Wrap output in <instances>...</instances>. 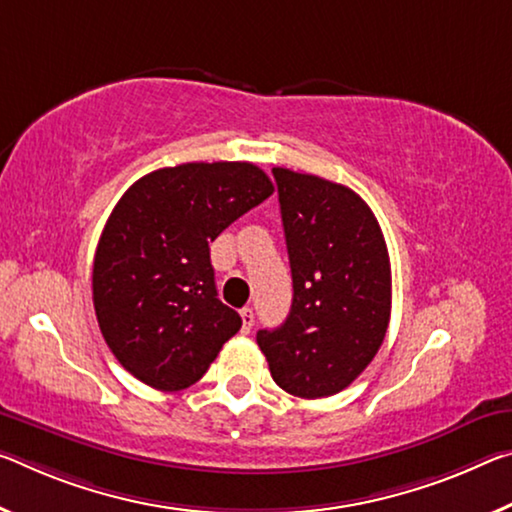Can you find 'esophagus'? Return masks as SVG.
Returning <instances> with one entry per match:
<instances>
[{
    "label": "esophagus",
    "instance_id": "1",
    "mask_svg": "<svg viewBox=\"0 0 512 512\" xmlns=\"http://www.w3.org/2000/svg\"><path fill=\"white\" fill-rule=\"evenodd\" d=\"M239 314H241V330L243 332H250V328H253V323H255L253 310H250V307H243Z\"/></svg>",
    "mask_w": 512,
    "mask_h": 512
}]
</instances>
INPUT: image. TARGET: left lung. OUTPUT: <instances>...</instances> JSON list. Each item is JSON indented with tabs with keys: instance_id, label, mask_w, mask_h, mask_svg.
I'll return each mask as SVG.
<instances>
[{
	"instance_id": "8db88e82",
	"label": "left lung",
	"mask_w": 512,
	"mask_h": 512,
	"mask_svg": "<svg viewBox=\"0 0 512 512\" xmlns=\"http://www.w3.org/2000/svg\"><path fill=\"white\" fill-rule=\"evenodd\" d=\"M294 280L280 328L259 330L271 376L300 399L342 392L376 358L392 312V271L376 216L358 193L273 168Z\"/></svg>"
}]
</instances>
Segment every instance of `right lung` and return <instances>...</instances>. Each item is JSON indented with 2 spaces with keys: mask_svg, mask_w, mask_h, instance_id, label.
Listing matches in <instances>:
<instances>
[{
  "mask_svg": "<svg viewBox=\"0 0 512 512\" xmlns=\"http://www.w3.org/2000/svg\"><path fill=\"white\" fill-rule=\"evenodd\" d=\"M273 193L248 161L143 175L113 207L93 262V305L116 360L159 392L205 376L241 316L216 294L209 243Z\"/></svg>",
  "mask_w": 512,
  "mask_h": 512,
  "instance_id": "1",
  "label": "right lung"
}]
</instances>
